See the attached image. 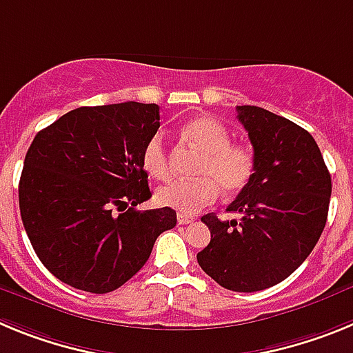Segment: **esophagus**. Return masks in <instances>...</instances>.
Here are the masks:
<instances>
[{
	"label": "esophagus",
	"instance_id": "obj_1",
	"mask_svg": "<svg viewBox=\"0 0 353 353\" xmlns=\"http://www.w3.org/2000/svg\"><path fill=\"white\" fill-rule=\"evenodd\" d=\"M176 219H179V224H189L194 221V217H192V215H187V214H179L176 215Z\"/></svg>",
	"mask_w": 353,
	"mask_h": 353
}]
</instances>
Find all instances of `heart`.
Returning <instances> with one entry per match:
<instances>
[{
    "label": "heart",
    "instance_id": "1",
    "mask_svg": "<svg viewBox=\"0 0 353 353\" xmlns=\"http://www.w3.org/2000/svg\"><path fill=\"white\" fill-rule=\"evenodd\" d=\"M183 134L205 154L196 168L194 180H174L161 187L157 203L192 215L224 196H236L252 180L256 159L245 145L232 143L226 127L210 117H199L183 125ZM143 170L155 180H168L171 174L166 138L162 132L150 136L141 152Z\"/></svg>",
    "mask_w": 353,
    "mask_h": 353
}]
</instances>
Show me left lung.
I'll return each mask as SVG.
<instances>
[{
  "label": "left lung",
  "instance_id": "1",
  "mask_svg": "<svg viewBox=\"0 0 353 353\" xmlns=\"http://www.w3.org/2000/svg\"><path fill=\"white\" fill-rule=\"evenodd\" d=\"M256 168L226 208L240 219L201 217L210 244L199 267L223 288L260 292L281 283L310 256L327 223L330 173L307 130L256 105H236Z\"/></svg>",
  "mask_w": 353,
  "mask_h": 353
}]
</instances>
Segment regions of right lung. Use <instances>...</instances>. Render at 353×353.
Wrapping results in <instances>:
<instances>
[{
  "label": "right lung",
  "mask_w": 353,
  "mask_h": 353,
  "mask_svg": "<svg viewBox=\"0 0 353 353\" xmlns=\"http://www.w3.org/2000/svg\"><path fill=\"white\" fill-rule=\"evenodd\" d=\"M159 120L157 104L77 108L28 148L19 182L24 230L43 267L72 288H120L176 224L170 207L134 210L152 198L141 152Z\"/></svg>",
  "instance_id": "obj_1"
}]
</instances>
